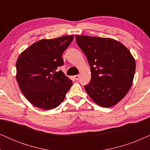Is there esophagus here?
Listing matches in <instances>:
<instances>
[{
	"mask_svg": "<svg viewBox=\"0 0 150 150\" xmlns=\"http://www.w3.org/2000/svg\"><path fill=\"white\" fill-rule=\"evenodd\" d=\"M79 78H80V75H76V76H74V79L76 80V81H78V80L79 79Z\"/></svg>",
	"mask_w": 150,
	"mask_h": 150,
	"instance_id": "obj_1",
	"label": "esophagus"
}]
</instances>
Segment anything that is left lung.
<instances>
[{
  "label": "left lung",
  "mask_w": 150,
  "mask_h": 150,
  "mask_svg": "<svg viewBox=\"0 0 150 150\" xmlns=\"http://www.w3.org/2000/svg\"><path fill=\"white\" fill-rule=\"evenodd\" d=\"M90 65L91 79L85 89L102 107L117 104L132 84L136 63L128 48L113 39L76 35Z\"/></svg>",
  "instance_id": "obj_1"
}]
</instances>
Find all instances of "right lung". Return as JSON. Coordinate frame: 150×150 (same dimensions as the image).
Returning a JSON list of instances; mask_svg holds the SVG:
<instances>
[{
    "label": "right lung",
    "mask_w": 150,
    "mask_h": 150,
    "mask_svg": "<svg viewBox=\"0 0 150 150\" xmlns=\"http://www.w3.org/2000/svg\"><path fill=\"white\" fill-rule=\"evenodd\" d=\"M74 38L65 35L41 40L23 51L16 62V79L22 93L33 105L50 110L63 101L72 85L59 67L62 54Z\"/></svg>",
    "instance_id": "add662e5"
}]
</instances>
